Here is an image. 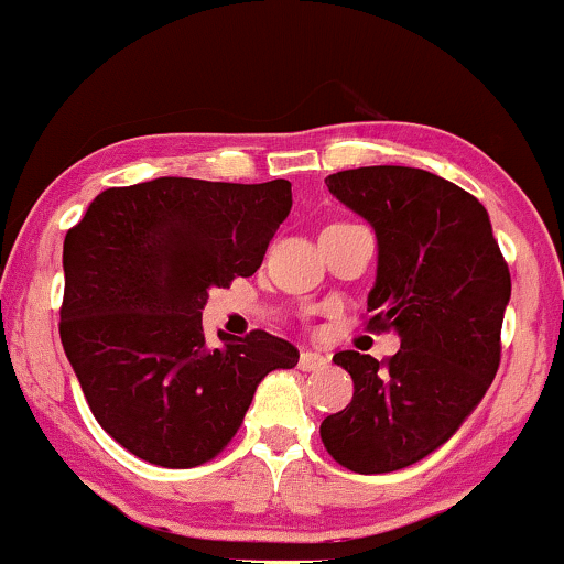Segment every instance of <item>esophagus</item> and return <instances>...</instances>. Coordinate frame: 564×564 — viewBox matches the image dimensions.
Listing matches in <instances>:
<instances>
[{
  "mask_svg": "<svg viewBox=\"0 0 564 564\" xmlns=\"http://www.w3.org/2000/svg\"><path fill=\"white\" fill-rule=\"evenodd\" d=\"M328 366V358L321 352H313V349H304L300 355V368L302 371H323Z\"/></svg>",
  "mask_w": 564,
  "mask_h": 564,
  "instance_id": "esophagus-1",
  "label": "esophagus"
}]
</instances>
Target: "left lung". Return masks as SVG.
Listing matches in <instances>:
<instances>
[{
    "label": "left lung",
    "instance_id": "8db88e82",
    "mask_svg": "<svg viewBox=\"0 0 564 564\" xmlns=\"http://www.w3.org/2000/svg\"><path fill=\"white\" fill-rule=\"evenodd\" d=\"M326 185L377 232L368 328L398 332L400 349L381 364L355 349L334 355L355 392L323 419L321 440L349 471L384 475L448 443L488 392L511 278L485 206L448 180L360 166Z\"/></svg>",
    "mask_w": 564,
    "mask_h": 564
}]
</instances>
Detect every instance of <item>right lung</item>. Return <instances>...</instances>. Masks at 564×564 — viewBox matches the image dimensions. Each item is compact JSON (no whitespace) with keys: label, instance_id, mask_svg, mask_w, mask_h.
<instances>
[{"label":"right lung","instance_id":"obj_1","mask_svg":"<svg viewBox=\"0 0 564 564\" xmlns=\"http://www.w3.org/2000/svg\"><path fill=\"white\" fill-rule=\"evenodd\" d=\"M291 212V183L159 177L108 187L66 232L61 341L97 424L166 469L215 458L257 384L300 349L268 332L206 345L209 289L249 278Z\"/></svg>","mask_w":564,"mask_h":564}]
</instances>
